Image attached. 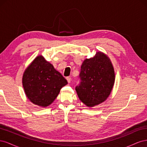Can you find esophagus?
<instances>
[{"label": "esophagus", "instance_id": "obj_1", "mask_svg": "<svg viewBox=\"0 0 147 147\" xmlns=\"http://www.w3.org/2000/svg\"><path fill=\"white\" fill-rule=\"evenodd\" d=\"M66 79H67V80L68 83H70V82H71V78L70 77H67L66 78Z\"/></svg>", "mask_w": 147, "mask_h": 147}]
</instances>
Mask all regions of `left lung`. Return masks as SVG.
<instances>
[{
  "mask_svg": "<svg viewBox=\"0 0 147 147\" xmlns=\"http://www.w3.org/2000/svg\"><path fill=\"white\" fill-rule=\"evenodd\" d=\"M114 82L115 73L110 60L104 53L97 52L94 57L83 61L75 90L83 103L91 107L107 99Z\"/></svg>",
  "mask_w": 147,
  "mask_h": 147,
  "instance_id": "8db88e82",
  "label": "left lung"
}]
</instances>
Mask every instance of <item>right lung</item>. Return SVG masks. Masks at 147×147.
Instances as JSON below:
<instances>
[{"label": "right lung", "instance_id": "right-lung-1", "mask_svg": "<svg viewBox=\"0 0 147 147\" xmlns=\"http://www.w3.org/2000/svg\"><path fill=\"white\" fill-rule=\"evenodd\" d=\"M67 84L66 79L42 56L37 57L25 70L23 85L26 94L34 104L50 105Z\"/></svg>", "mask_w": 147, "mask_h": 147}]
</instances>
